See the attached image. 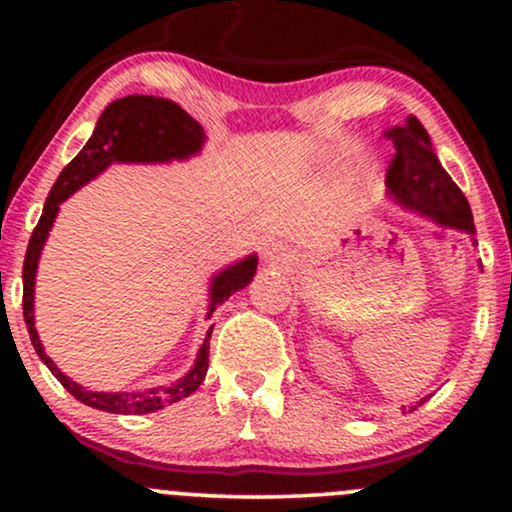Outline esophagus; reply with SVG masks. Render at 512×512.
<instances>
[{
	"mask_svg": "<svg viewBox=\"0 0 512 512\" xmlns=\"http://www.w3.org/2000/svg\"><path fill=\"white\" fill-rule=\"evenodd\" d=\"M281 252H279V248H274V245H267V248H264V257H267V260H281Z\"/></svg>",
	"mask_w": 512,
	"mask_h": 512,
	"instance_id": "34e87169",
	"label": "esophagus"
}]
</instances>
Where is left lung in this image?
Returning a JSON list of instances; mask_svg holds the SVG:
<instances>
[{
	"label": "left lung",
	"mask_w": 512,
	"mask_h": 512,
	"mask_svg": "<svg viewBox=\"0 0 512 512\" xmlns=\"http://www.w3.org/2000/svg\"><path fill=\"white\" fill-rule=\"evenodd\" d=\"M387 137L395 144V156L387 168V187L397 197V202L433 216L445 226L474 233V219L467 197L440 166L431 137L419 117L409 115L404 125L392 127ZM426 399L428 397L419 399L409 411L421 407Z\"/></svg>",
	"instance_id": "left-lung-1"
}]
</instances>
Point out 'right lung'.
<instances>
[{"mask_svg":"<svg viewBox=\"0 0 512 512\" xmlns=\"http://www.w3.org/2000/svg\"><path fill=\"white\" fill-rule=\"evenodd\" d=\"M204 142V129L195 117H190L178 103L168 101V98L156 96H127L120 101H113L98 117V125L93 129L91 139H88L84 149L76 154L72 163H67L64 170L52 185L48 202L43 207L38 226L33 228V236L28 240L26 260H23V320L28 325L31 342L38 351L40 361L50 368V373L64 385V390L72 392L79 402L88 404L93 409L110 411V414H149L158 411L168 404L178 402V399L192 395L199 385H202L204 375L209 368V327L207 339H204L202 349H199L197 363L180 383L170 387H156V390L146 392H91L69 380L55 363L50 361L48 354L43 351L38 332L33 327V284H35V269H38L40 250H43L45 240L55 221L60 204L72 192L86 185L88 180L96 178L105 166L113 161H170V158H187L197 154ZM257 257L250 255L248 260L233 264V267L223 269L211 284V303L209 317L216 310V305L228 301L231 293H236L255 276Z\"/></svg>","mask_w":512,"mask_h":512,"instance_id":"obj_1","label":"right lung"}]
</instances>
